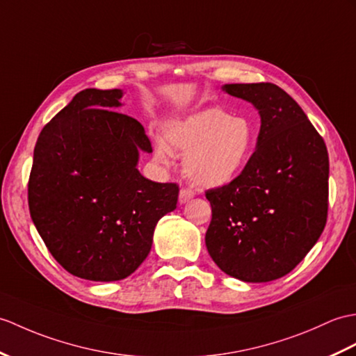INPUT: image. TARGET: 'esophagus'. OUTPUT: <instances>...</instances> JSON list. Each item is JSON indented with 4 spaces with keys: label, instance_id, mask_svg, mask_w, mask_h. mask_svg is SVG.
<instances>
[{
    "label": "esophagus",
    "instance_id": "esophagus-1",
    "mask_svg": "<svg viewBox=\"0 0 356 356\" xmlns=\"http://www.w3.org/2000/svg\"><path fill=\"white\" fill-rule=\"evenodd\" d=\"M193 198H194V191H191V189H180V193H179V203L180 204H185L189 200H193Z\"/></svg>",
    "mask_w": 356,
    "mask_h": 356
}]
</instances>
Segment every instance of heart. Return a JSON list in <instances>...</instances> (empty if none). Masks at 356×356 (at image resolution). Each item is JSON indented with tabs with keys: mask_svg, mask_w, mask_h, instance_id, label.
<instances>
[{
	"mask_svg": "<svg viewBox=\"0 0 356 356\" xmlns=\"http://www.w3.org/2000/svg\"><path fill=\"white\" fill-rule=\"evenodd\" d=\"M254 140L249 120L209 107L165 124L163 140L154 143V159L171 165L175 153L184 154L185 176L198 186L217 188L227 185L244 170Z\"/></svg>",
	"mask_w": 356,
	"mask_h": 356,
	"instance_id": "obj_1",
	"label": "heart"
}]
</instances>
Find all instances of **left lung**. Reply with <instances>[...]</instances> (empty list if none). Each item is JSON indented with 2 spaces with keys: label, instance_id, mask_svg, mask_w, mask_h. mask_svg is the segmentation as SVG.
I'll use <instances>...</instances> for the list:
<instances>
[{
  "label": "left lung",
  "instance_id": "left-lung-1",
  "mask_svg": "<svg viewBox=\"0 0 356 356\" xmlns=\"http://www.w3.org/2000/svg\"><path fill=\"white\" fill-rule=\"evenodd\" d=\"M222 90L252 103L261 129L241 175L206 191L212 220L204 241L226 275L270 282L288 275L326 226V144L302 107L279 86L232 83Z\"/></svg>",
  "mask_w": 356,
  "mask_h": 356
}]
</instances>
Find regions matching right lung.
<instances>
[{"label":"right lung","mask_w":356,"mask_h":356,"mask_svg":"<svg viewBox=\"0 0 356 356\" xmlns=\"http://www.w3.org/2000/svg\"><path fill=\"white\" fill-rule=\"evenodd\" d=\"M121 89H85L40 131L29 208L47 249L71 275L112 282L150 253L158 221L176 209L179 186L136 168L152 153L143 124L118 111Z\"/></svg>","instance_id":"obj_1"}]
</instances>
